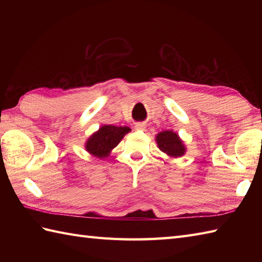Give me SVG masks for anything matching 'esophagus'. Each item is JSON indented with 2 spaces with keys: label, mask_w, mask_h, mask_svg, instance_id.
Masks as SVG:
<instances>
[{
  "label": "esophagus",
  "mask_w": 262,
  "mask_h": 262,
  "mask_svg": "<svg viewBox=\"0 0 262 262\" xmlns=\"http://www.w3.org/2000/svg\"><path fill=\"white\" fill-rule=\"evenodd\" d=\"M145 128H146V125L144 124V122H137L135 125V129H138V130H144Z\"/></svg>",
  "instance_id": "esophagus-1"
}]
</instances>
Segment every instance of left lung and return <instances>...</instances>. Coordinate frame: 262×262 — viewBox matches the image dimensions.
I'll use <instances>...</instances> for the list:
<instances>
[{"label": "left lung", "mask_w": 262, "mask_h": 262, "mask_svg": "<svg viewBox=\"0 0 262 262\" xmlns=\"http://www.w3.org/2000/svg\"><path fill=\"white\" fill-rule=\"evenodd\" d=\"M161 151L171 158H180L186 153V146L179 135L172 130L161 132L155 137Z\"/></svg>", "instance_id": "1"}]
</instances>
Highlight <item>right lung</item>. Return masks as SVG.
<instances>
[{
    "instance_id": "add662e5",
    "label": "right lung",
    "mask_w": 262,
    "mask_h": 262,
    "mask_svg": "<svg viewBox=\"0 0 262 262\" xmlns=\"http://www.w3.org/2000/svg\"><path fill=\"white\" fill-rule=\"evenodd\" d=\"M130 128L127 126L104 125L99 130L92 134L85 143V149L91 155L99 159L109 157L110 152L118 145Z\"/></svg>"
}]
</instances>
